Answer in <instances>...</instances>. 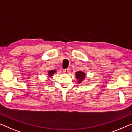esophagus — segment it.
Wrapping results in <instances>:
<instances>
[{
    "mask_svg": "<svg viewBox=\"0 0 132 132\" xmlns=\"http://www.w3.org/2000/svg\"><path fill=\"white\" fill-rule=\"evenodd\" d=\"M63 71L64 73H69L70 72V69L69 68H68V69H63Z\"/></svg>",
    "mask_w": 132,
    "mask_h": 132,
    "instance_id": "1",
    "label": "esophagus"
}]
</instances>
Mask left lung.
I'll use <instances>...</instances> for the list:
<instances>
[{"label":"left lung","instance_id":"left-lung-1","mask_svg":"<svg viewBox=\"0 0 132 132\" xmlns=\"http://www.w3.org/2000/svg\"><path fill=\"white\" fill-rule=\"evenodd\" d=\"M76 77L78 80L79 83H81L85 77V74L81 71H78L76 73Z\"/></svg>","mask_w":132,"mask_h":132}]
</instances>
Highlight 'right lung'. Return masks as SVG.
I'll return each mask as SVG.
<instances>
[{
  "label": "right lung",
  "mask_w": 132,
  "mask_h": 132,
  "mask_svg": "<svg viewBox=\"0 0 132 132\" xmlns=\"http://www.w3.org/2000/svg\"><path fill=\"white\" fill-rule=\"evenodd\" d=\"M55 72H56V70H50V71H49L48 73V76H52L53 75V74Z\"/></svg>",
  "instance_id": "right-lung-1"
}]
</instances>
